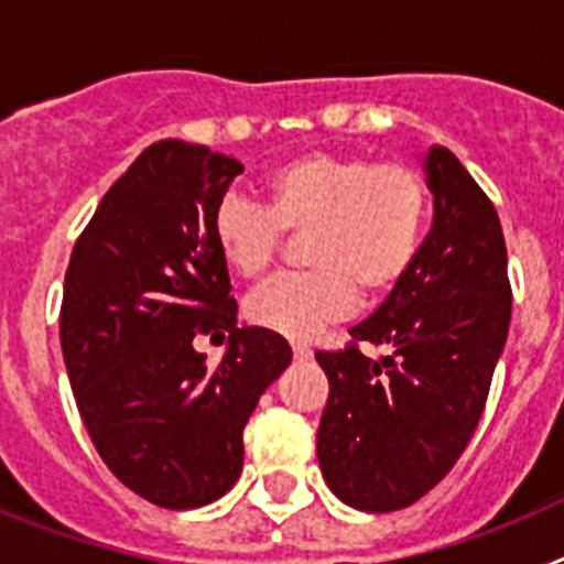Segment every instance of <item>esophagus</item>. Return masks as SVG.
Segmentation results:
<instances>
[{"label":"esophagus","instance_id":"34e87169","mask_svg":"<svg viewBox=\"0 0 564 564\" xmlns=\"http://www.w3.org/2000/svg\"><path fill=\"white\" fill-rule=\"evenodd\" d=\"M293 358H296V361H311L313 350L307 344H293Z\"/></svg>","mask_w":564,"mask_h":564}]
</instances>
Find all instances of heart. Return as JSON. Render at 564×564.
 I'll return each mask as SVG.
<instances>
[{"label":"heart","mask_w":564,"mask_h":564,"mask_svg":"<svg viewBox=\"0 0 564 564\" xmlns=\"http://www.w3.org/2000/svg\"><path fill=\"white\" fill-rule=\"evenodd\" d=\"M268 206L228 194L217 203L212 234L223 262L259 276L282 234H307V276L273 279L246 305L251 325L293 341H311L356 307L358 291L381 296L406 276L430 217V186L410 163L367 154L307 152L265 177Z\"/></svg>","instance_id":"1"}]
</instances>
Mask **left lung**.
Listing matches in <instances>:
<instances>
[{
	"label": "left lung",
	"instance_id": "8db88e82",
	"mask_svg": "<svg viewBox=\"0 0 564 564\" xmlns=\"http://www.w3.org/2000/svg\"><path fill=\"white\" fill-rule=\"evenodd\" d=\"M432 228L406 276L356 341L316 352L330 398L316 455L333 495L358 511H398L449 475L475 435L511 322L500 217L449 149L423 158Z\"/></svg>",
	"mask_w": 564,
	"mask_h": 564
}]
</instances>
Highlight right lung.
<instances>
[{"instance_id":"1","label":"right lung","mask_w":564,"mask_h":564,"mask_svg":"<svg viewBox=\"0 0 564 564\" xmlns=\"http://www.w3.org/2000/svg\"><path fill=\"white\" fill-rule=\"evenodd\" d=\"M242 163L152 143L112 183L64 276L62 352L78 412L118 480L161 508L220 500L242 471V430L291 364L288 341L237 327L212 234ZM197 332L229 333L217 371Z\"/></svg>"}]
</instances>
